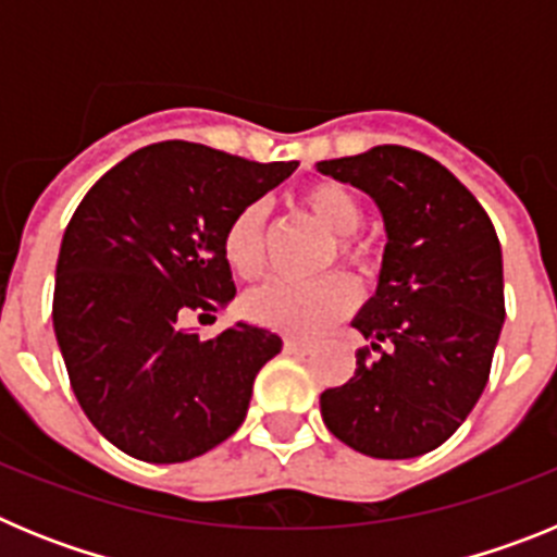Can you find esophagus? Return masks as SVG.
I'll list each match as a JSON object with an SVG mask.
<instances>
[{
    "instance_id": "esophagus-1",
    "label": "esophagus",
    "mask_w": 557,
    "mask_h": 557,
    "mask_svg": "<svg viewBox=\"0 0 557 557\" xmlns=\"http://www.w3.org/2000/svg\"><path fill=\"white\" fill-rule=\"evenodd\" d=\"M284 351H287V354H309V351H312V343H307V339L287 337V339H284Z\"/></svg>"
}]
</instances>
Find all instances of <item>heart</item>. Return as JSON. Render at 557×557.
Here are the masks:
<instances>
[{
    "label": "heart",
    "mask_w": 557,
    "mask_h": 557,
    "mask_svg": "<svg viewBox=\"0 0 557 557\" xmlns=\"http://www.w3.org/2000/svg\"><path fill=\"white\" fill-rule=\"evenodd\" d=\"M309 218L337 239V256L343 262L362 268L366 253L348 243L362 225V209L351 191L337 184H312L301 195ZM264 220L268 206L253 200L234 211L223 231V256L228 268L243 278H256L264 270ZM357 304V287L346 275H326L318 282H284L275 278L253 289L245 298L250 321L287 334H314L337 318L348 314Z\"/></svg>",
    "instance_id": "obj_1"
}]
</instances>
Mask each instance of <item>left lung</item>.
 Masks as SVG:
<instances>
[{"instance_id": "left-lung-1", "label": "left lung", "mask_w": 557, "mask_h": 557, "mask_svg": "<svg viewBox=\"0 0 557 557\" xmlns=\"http://www.w3.org/2000/svg\"><path fill=\"white\" fill-rule=\"evenodd\" d=\"M314 170L366 191L387 236L376 293L351 321L385 351H359L357 373L323 393V424L379 460L426 455L455 435L488 382L505 323L496 231L446 166L410 147H373Z\"/></svg>"}]
</instances>
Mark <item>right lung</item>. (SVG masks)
Instances as JSON below:
<instances>
[{"instance_id": "add662e5", "label": "right lung", "mask_w": 557, "mask_h": 557, "mask_svg": "<svg viewBox=\"0 0 557 557\" xmlns=\"http://www.w3.org/2000/svg\"><path fill=\"white\" fill-rule=\"evenodd\" d=\"M295 170L159 141L108 170L69 220L55 337L83 412L125 455L184 462L245 421L256 373L282 337L236 321L200 339L184 321L234 301L225 225Z\"/></svg>"}]
</instances>
